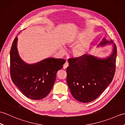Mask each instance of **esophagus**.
<instances>
[{"instance_id":"obj_1","label":"esophagus","mask_w":125,"mask_h":125,"mask_svg":"<svg viewBox=\"0 0 125 125\" xmlns=\"http://www.w3.org/2000/svg\"><path fill=\"white\" fill-rule=\"evenodd\" d=\"M68 65H69V64H68V62H66L64 63V64L63 65V69H67V68L68 67Z\"/></svg>"}]
</instances>
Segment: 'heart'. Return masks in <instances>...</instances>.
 <instances>
[{"label":"heart","mask_w":125,"mask_h":125,"mask_svg":"<svg viewBox=\"0 0 125 125\" xmlns=\"http://www.w3.org/2000/svg\"><path fill=\"white\" fill-rule=\"evenodd\" d=\"M86 50V47L84 45H81L79 44L76 46L75 48H74L73 52V54H75L76 56H81L83 55ZM61 52H64L65 50L63 49V48L61 50Z\"/></svg>","instance_id":"1"}]
</instances>
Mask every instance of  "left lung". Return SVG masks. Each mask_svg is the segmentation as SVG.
Instances as JSON below:
<instances>
[{"label":"left lung","mask_w":125,"mask_h":125,"mask_svg":"<svg viewBox=\"0 0 125 125\" xmlns=\"http://www.w3.org/2000/svg\"><path fill=\"white\" fill-rule=\"evenodd\" d=\"M113 43L105 38L99 46ZM117 49L113 44L112 54L109 57L99 59L84 54L68 60L67 82L73 96L82 103H89L102 94L112 81L115 71Z\"/></svg>","instance_id":"8db88e82"}]
</instances>
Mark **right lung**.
Listing matches in <instances>:
<instances>
[{
  "instance_id": "right-lung-1",
  "label": "right lung",
  "mask_w": 125,
  "mask_h": 125,
  "mask_svg": "<svg viewBox=\"0 0 125 125\" xmlns=\"http://www.w3.org/2000/svg\"><path fill=\"white\" fill-rule=\"evenodd\" d=\"M17 36L10 52V74L12 82L26 97L40 100L49 94L57 71L66 62L64 59L48 58L33 64L21 59L17 49Z\"/></svg>"
}]
</instances>
